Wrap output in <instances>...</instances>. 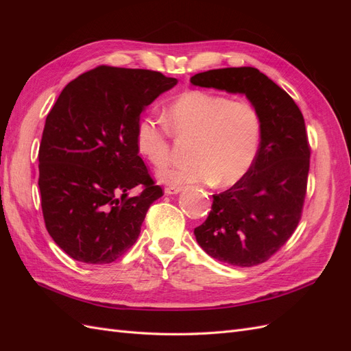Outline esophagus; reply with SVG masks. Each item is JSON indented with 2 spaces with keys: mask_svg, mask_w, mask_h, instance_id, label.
Instances as JSON below:
<instances>
[{
  "mask_svg": "<svg viewBox=\"0 0 351 351\" xmlns=\"http://www.w3.org/2000/svg\"><path fill=\"white\" fill-rule=\"evenodd\" d=\"M183 190V187H177V186H169V187H165V195H177Z\"/></svg>",
  "mask_w": 351,
  "mask_h": 351,
  "instance_id": "obj_1",
  "label": "esophagus"
}]
</instances>
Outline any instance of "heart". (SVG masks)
Returning <instances> with one entry per match:
<instances>
[{
  "mask_svg": "<svg viewBox=\"0 0 351 351\" xmlns=\"http://www.w3.org/2000/svg\"><path fill=\"white\" fill-rule=\"evenodd\" d=\"M165 121L173 136L192 141V145L190 162L161 169L158 173L161 183L230 187L249 173L258 156L262 125L258 111L249 102L190 90L169 104ZM168 130L151 117H142L136 124L137 151L158 168L167 164L171 154Z\"/></svg>",
  "mask_w": 351,
  "mask_h": 351,
  "instance_id": "b5f03b06",
  "label": "heart"
}]
</instances>
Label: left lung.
<instances>
[{
	"label": "left lung",
	"instance_id": "8db88e82",
	"mask_svg": "<svg viewBox=\"0 0 351 351\" xmlns=\"http://www.w3.org/2000/svg\"><path fill=\"white\" fill-rule=\"evenodd\" d=\"M190 82L246 95L259 114L262 134L254 164L239 183L214 195L206 221L195 228L209 256L254 267L284 246L302 218L311 164L303 114L289 93L254 67L208 70Z\"/></svg>",
	"mask_w": 351,
	"mask_h": 351
}]
</instances>
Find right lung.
<instances>
[{
	"mask_svg": "<svg viewBox=\"0 0 351 351\" xmlns=\"http://www.w3.org/2000/svg\"><path fill=\"white\" fill-rule=\"evenodd\" d=\"M176 84L159 71L99 66L60 93L42 133L38 184L45 227L70 258L111 263L139 237L162 189L139 156L136 124ZM136 185L143 193L130 198Z\"/></svg>",
	"mask_w": 351,
	"mask_h": 351,
	"instance_id": "add662e5",
	"label": "right lung"
}]
</instances>
